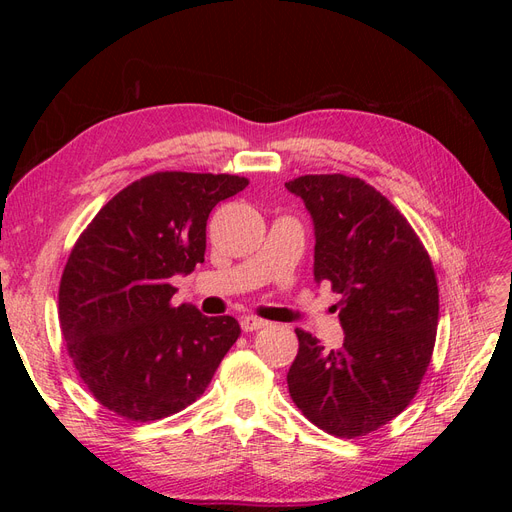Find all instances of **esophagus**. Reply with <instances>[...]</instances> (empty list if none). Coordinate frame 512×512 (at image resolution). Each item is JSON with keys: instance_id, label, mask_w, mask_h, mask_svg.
I'll return each instance as SVG.
<instances>
[{"instance_id": "obj_1", "label": "esophagus", "mask_w": 512, "mask_h": 512, "mask_svg": "<svg viewBox=\"0 0 512 512\" xmlns=\"http://www.w3.org/2000/svg\"><path fill=\"white\" fill-rule=\"evenodd\" d=\"M265 327H269V322L262 320V318H256V316H243V318H241V329H243L245 333L260 331V329H265Z\"/></svg>"}]
</instances>
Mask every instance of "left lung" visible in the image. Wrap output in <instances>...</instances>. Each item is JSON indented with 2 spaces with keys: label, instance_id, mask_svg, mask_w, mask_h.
<instances>
[{
  "label": "left lung",
  "instance_id": "obj_1",
  "mask_svg": "<svg viewBox=\"0 0 512 512\" xmlns=\"http://www.w3.org/2000/svg\"><path fill=\"white\" fill-rule=\"evenodd\" d=\"M316 228L314 280L342 294L344 346L324 350L297 329L288 391L307 421L361 438L404 412L429 367L438 333V277L423 241L374 185L346 175L286 183Z\"/></svg>",
  "mask_w": 512,
  "mask_h": 512
}]
</instances>
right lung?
<instances>
[{"mask_svg":"<svg viewBox=\"0 0 512 512\" xmlns=\"http://www.w3.org/2000/svg\"><path fill=\"white\" fill-rule=\"evenodd\" d=\"M245 177L160 170L130 183L76 239L59 282V327L100 406L134 423L205 393L241 335L232 316L170 303L177 273L205 262L211 209Z\"/></svg>","mask_w":512,"mask_h":512,"instance_id":"1","label":"right lung"}]
</instances>
